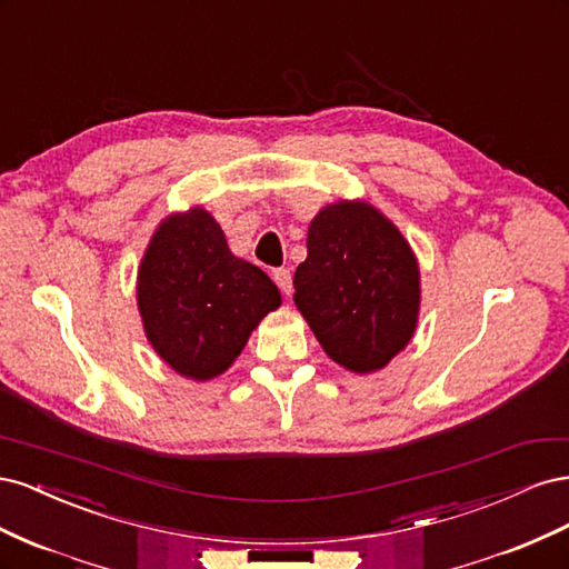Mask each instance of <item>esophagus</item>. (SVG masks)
<instances>
[{"instance_id":"esophagus-1","label":"esophagus","mask_w":569,"mask_h":569,"mask_svg":"<svg viewBox=\"0 0 569 569\" xmlns=\"http://www.w3.org/2000/svg\"><path fill=\"white\" fill-rule=\"evenodd\" d=\"M272 280L278 282V287L284 291L287 297L291 295V272H289L287 268H278V270H272Z\"/></svg>"}]
</instances>
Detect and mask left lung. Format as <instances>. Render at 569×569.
Segmentation results:
<instances>
[{
	"mask_svg": "<svg viewBox=\"0 0 569 569\" xmlns=\"http://www.w3.org/2000/svg\"><path fill=\"white\" fill-rule=\"evenodd\" d=\"M295 272V303L322 351L356 375L389 366L418 330L420 263L408 239L366 199L322 206Z\"/></svg>",
	"mask_w": 569,
	"mask_h": 569,
	"instance_id": "left-lung-1",
	"label": "left lung"
}]
</instances>
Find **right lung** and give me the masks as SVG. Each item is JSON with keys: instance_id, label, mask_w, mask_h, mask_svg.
<instances>
[{"instance_id": "obj_1", "label": "right lung", "mask_w": 569, "mask_h": 569, "mask_svg": "<svg viewBox=\"0 0 569 569\" xmlns=\"http://www.w3.org/2000/svg\"><path fill=\"white\" fill-rule=\"evenodd\" d=\"M280 303L278 284L230 251L203 206L166 216L137 268L147 341L168 368L194 382L226 372Z\"/></svg>"}]
</instances>
